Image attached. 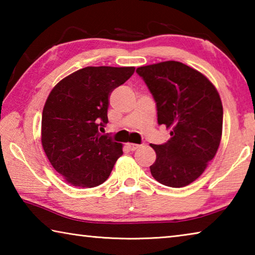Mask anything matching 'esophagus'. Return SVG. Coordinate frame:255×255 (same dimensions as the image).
<instances>
[{
	"instance_id": "1",
	"label": "esophagus",
	"mask_w": 255,
	"mask_h": 255,
	"mask_svg": "<svg viewBox=\"0 0 255 255\" xmlns=\"http://www.w3.org/2000/svg\"><path fill=\"white\" fill-rule=\"evenodd\" d=\"M127 147L130 149V150H136L137 148L140 147V145H137V144H132V143H128L127 144Z\"/></svg>"
}]
</instances>
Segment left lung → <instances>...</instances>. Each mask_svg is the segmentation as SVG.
<instances>
[{
  "instance_id": "8db88e82",
  "label": "left lung",
  "mask_w": 255,
  "mask_h": 255,
  "mask_svg": "<svg viewBox=\"0 0 255 255\" xmlns=\"http://www.w3.org/2000/svg\"><path fill=\"white\" fill-rule=\"evenodd\" d=\"M157 108V123L171 129V138L150 144L156 161L153 178L172 188L193 182L217 153L223 130V106L213 83L193 68L167 60L138 67Z\"/></svg>"
}]
</instances>
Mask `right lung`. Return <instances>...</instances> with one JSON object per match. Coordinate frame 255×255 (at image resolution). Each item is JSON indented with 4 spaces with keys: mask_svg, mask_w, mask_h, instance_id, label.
Masks as SVG:
<instances>
[{
    "mask_svg": "<svg viewBox=\"0 0 255 255\" xmlns=\"http://www.w3.org/2000/svg\"><path fill=\"white\" fill-rule=\"evenodd\" d=\"M135 67H84L51 90L41 118V143L54 169L68 183L93 188L109 178L123 145L101 135L109 96Z\"/></svg>",
    "mask_w": 255,
    "mask_h": 255,
    "instance_id": "right-lung-1",
    "label": "right lung"
}]
</instances>
